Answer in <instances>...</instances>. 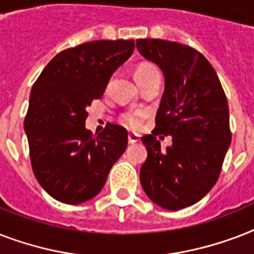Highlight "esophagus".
Segmentation results:
<instances>
[{
  "label": "esophagus",
  "mask_w": 254,
  "mask_h": 254,
  "mask_svg": "<svg viewBox=\"0 0 254 254\" xmlns=\"http://www.w3.org/2000/svg\"><path fill=\"white\" fill-rule=\"evenodd\" d=\"M127 141H129V143L138 142V141H139V135L135 134V133H129V134H127Z\"/></svg>",
  "instance_id": "1"
}]
</instances>
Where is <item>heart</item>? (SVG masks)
I'll return each instance as SVG.
<instances>
[{
  "label": "heart",
  "mask_w": 254,
  "mask_h": 254,
  "mask_svg": "<svg viewBox=\"0 0 254 254\" xmlns=\"http://www.w3.org/2000/svg\"><path fill=\"white\" fill-rule=\"evenodd\" d=\"M155 65L150 64V63H142V64H139L137 68H135L134 76L135 80L138 81L139 79H142L147 75V73L153 72L155 71ZM141 119H142V113L141 112H133V113H127V116H124V121L125 124H127L129 127H138L139 123H141Z\"/></svg>",
  "instance_id": "b5f03b06"
}]
</instances>
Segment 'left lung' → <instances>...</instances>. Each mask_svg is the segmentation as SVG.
Returning a JSON list of instances; mask_svg holds the SVG:
<instances>
[{
  "label": "left lung",
  "instance_id": "1",
  "mask_svg": "<svg viewBox=\"0 0 254 254\" xmlns=\"http://www.w3.org/2000/svg\"><path fill=\"white\" fill-rule=\"evenodd\" d=\"M135 42L165 77L155 129L141 138L147 158L139 181L151 201L178 211L197 203L216 183L231 145L228 103L215 69L196 50L163 39ZM157 134L172 135L166 152Z\"/></svg>",
  "mask_w": 254,
  "mask_h": 254
}]
</instances>
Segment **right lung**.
I'll list each match as a JSON object with an SVG mask.
<instances>
[{"mask_svg": "<svg viewBox=\"0 0 254 254\" xmlns=\"http://www.w3.org/2000/svg\"><path fill=\"white\" fill-rule=\"evenodd\" d=\"M133 51V39L87 42L58 54L34 83L25 131L34 175L54 199L80 204L95 197L127 150V129L109 124L92 134L85 120Z\"/></svg>", "mask_w": 254, "mask_h": 254, "instance_id": "obj_1", "label": "right lung"}]
</instances>
